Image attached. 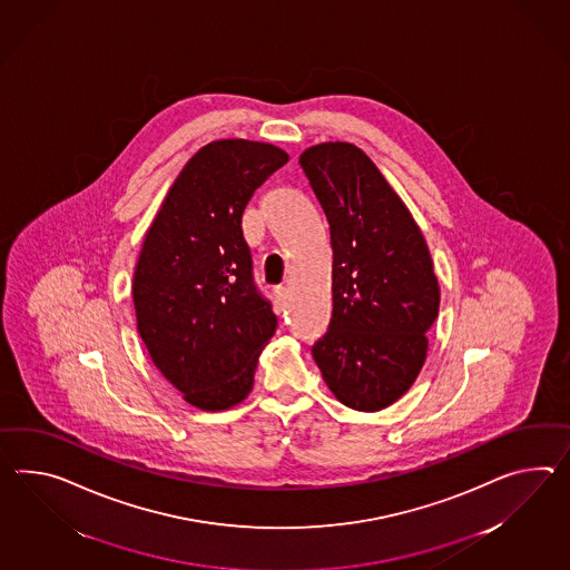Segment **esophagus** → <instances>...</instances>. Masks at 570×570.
<instances>
[{
	"instance_id": "34e87169",
	"label": "esophagus",
	"mask_w": 570,
	"mask_h": 570,
	"mask_svg": "<svg viewBox=\"0 0 570 570\" xmlns=\"http://www.w3.org/2000/svg\"><path fill=\"white\" fill-rule=\"evenodd\" d=\"M274 296H276L278 303H284V301L288 298V288H286V286H276V288H274Z\"/></svg>"
}]
</instances>
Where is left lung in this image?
I'll return each mask as SVG.
<instances>
[{
    "label": "left lung",
    "instance_id": "obj_1",
    "mask_svg": "<svg viewBox=\"0 0 570 570\" xmlns=\"http://www.w3.org/2000/svg\"><path fill=\"white\" fill-rule=\"evenodd\" d=\"M301 167L330 223L332 321L313 346L340 402L379 412L414 385L429 354L441 288L414 216L375 163L350 141H323Z\"/></svg>",
    "mask_w": 570,
    "mask_h": 570
}]
</instances>
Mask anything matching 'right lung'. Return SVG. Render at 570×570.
I'll list each match as a JSON object with an SVG mask.
<instances>
[{
  "instance_id": "1",
  "label": "right lung",
  "mask_w": 570,
  "mask_h": 570,
  "mask_svg": "<svg viewBox=\"0 0 570 570\" xmlns=\"http://www.w3.org/2000/svg\"><path fill=\"white\" fill-rule=\"evenodd\" d=\"M288 154L253 139H216L187 160L154 216L134 272L138 334L154 366L204 412L253 389L278 320L253 284L243 212Z\"/></svg>"
}]
</instances>
